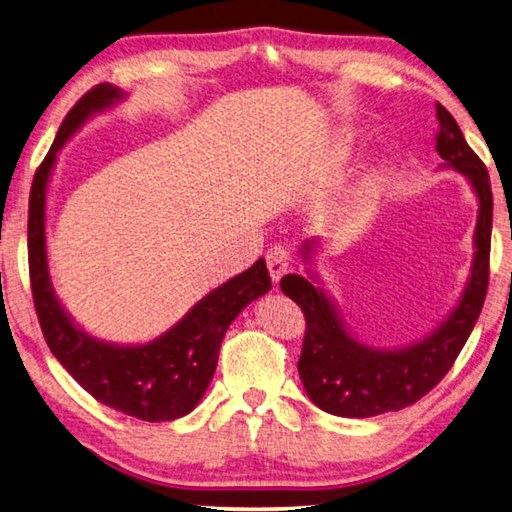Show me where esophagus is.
Segmentation results:
<instances>
[{
  "instance_id": "1",
  "label": "esophagus",
  "mask_w": 512,
  "mask_h": 512,
  "mask_svg": "<svg viewBox=\"0 0 512 512\" xmlns=\"http://www.w3.org/2000/svg\"><path fill=\"white\" fill-rule=\"evenodd\" d=\"M267 269H269V276H272L274 283L281 281V278L287 274L289 254L285 252L283 247L269 249V252H267Z\"/></svg>"
}]
</instances>
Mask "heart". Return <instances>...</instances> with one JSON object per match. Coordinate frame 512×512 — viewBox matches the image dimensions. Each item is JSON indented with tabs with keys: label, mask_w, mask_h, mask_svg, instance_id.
Segmentation results:
<instances>
[{
	"label": "heart",
	"mask_w": 512,
	"mask_h": 512,
	"mask_svg": "<svg viewBox=\"0 0 512 512\" xmlns=\"http://www.w3.org/2000/svg\"><path fill=\"white\" fill-rule=\"evenodd\" d=\"M356 140H359V133L354 131H343V138H341V153H350L354 149Z\"/></svg>",
	"instance_id": "obj_1"
}]
</instances>
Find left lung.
<instances>
[{
    "label": "left lung",
    "mask_w": 512,
    "mask_h": 512,
    "mask_svg": "<svg viewBox=\"0 0 512 512\" xmlns=\"http://www.w3.org/2000/svg\"><path fill=\"white\" fill-rule=\"evenodd\" d=\"M439 131L435 149L441 169H455L468 178L477 198V225L472 234L468 281L448 316L419 341L397 347H374L347 330L334 298L323 287L316 269L321 240L307 238L301 258L307 276L287 274L283 294L305 314V341L298 374L314 406L336 417L365 419L417 403L452 368L475 327L488 289L490 231H493V191L484 162L468 147L455 118L437 102Z\"/></svg>",
    "instance_id": "left-lung-1"
}]
</instances>
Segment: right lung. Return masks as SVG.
<instances>
[{"instance_id":"obj_1","label":"right lung","mask_w":512,"mask_h":512,"mask_svg":"<svg viewBox=\"0 0 512 512\" xmlns=\"http://www.w3.org/2000/svg\"><path fill=\"white\" fill-rule=\"evenodd\" d=\"M127 100L109 82L77 102L57 131L51 151L37 169L28 202V265L37 318L44 339L66 372L104 406L142 421L180 419L194 410L214 379L220 343L234 318L272 289L265 258L211 289L176 325L147 343H111L86 332L66 312L48 272L46 194L57 153L93 115Z\"/></svg>"}]
</instances>
